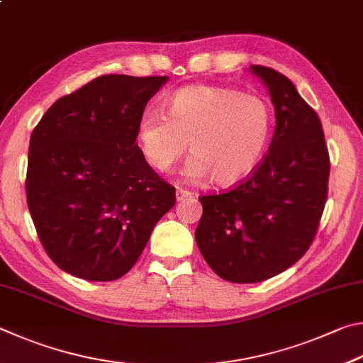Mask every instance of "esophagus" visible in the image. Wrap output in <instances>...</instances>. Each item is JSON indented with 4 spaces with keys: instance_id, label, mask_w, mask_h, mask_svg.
<instances>
[{
    "instance_id": "obj_1",
    "label": "esophagus",
    "mask_w": 363,
    "mask_h": 363,
    "mask_svg": "<svg viewBox=\"0 0 363 363\" xmlns=\"http://www.w3.org/2000/svg\"><path fill=\"white\" fill-rule=\"evenodd\" d=\"M191 196H194V193L188 191V189H183V188H178L177 189V201L188 199V198H191Z\"/></svg>"
}]
</instances>
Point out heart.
<instances>
[{"mask_svg":"<svg viewBox=\"0 0 363 363\" xmlns=\"http://www.w3.org/2000/svg\"><path fill=\"white\" fill-rule=\"evenodd\" d=\"M272 130L271 108L257 95L211 84L178 89L167 113H143L137 143L152 169L172 170L185 156L193 157L185 175L193 182L212 178L218 186H234L262 164Z\"/></svg>","mask_w":363,"mask_h":363,"instance_id":"b5f03b06","label":"heart"}]
</instances>
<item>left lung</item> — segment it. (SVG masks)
Masks as SVG:
<instances>
[{"mask_svg": "<svg viewBox=\"0 0 363 363\" xmlns=\"http://www.w3.org/2000/svg\"><path fill=\"white\" fill-rule=\"evenodd\" d=\"M271 95L276 130L253 174L199 198L196 242L215 274L253 284L281 274L313 244L328 194L330 157L317 113L287 76L250 65Z\"/></svg>", "mask_w": 363, "mask_h": 363, "instance_id": "obj_1", "label": "left lung"}]
</instances>
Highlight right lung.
I'll list each match as a JSON object with an SVG mask.
<instances>
[{
    "label": "right lung",
    "instance_id": "add662e5",
    "mask_svg": "<svg viewBox=\"0 0 363 363\" xmlns=\"http://www.w3.org/2000/svg\"><path fill=\"white\" fill-rule=\"evenodd\" d=\"M167 76L104 74L44 113L31 132L27 204L44 250L68 274L116 281L175 206L146 162L138 121Z\"/></svg>",
    "mask_w": 363,
    "mask_h": 363
}]
</instances>
